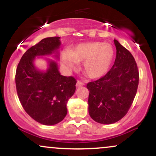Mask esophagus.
Masks as SVG:
<instances>
[{
  "label": "esophagus",
  "instance_id": "1",
  "mask_svg": "<svg viewBox=\"0 0 156 156\" xmlns=\"http://www.w3.org/2000/svg\"><path fill=\"white\" fill-rule=\"evenodd\" d=\"M83 82H82L81 80H78V81H77V83H76V87H82V86H83Z\"/></svg>",
  "mask_w": 156,
  "mask_h": 156
}]
</instances>
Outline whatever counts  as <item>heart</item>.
<instances>
[{"mask_svg":"<svg viewBox=\"0 0 156 156\" xmlns=\"http://www.w3.org/2000/svg\"><path fill=\"white\" fill-rule=\"evenodd\" d=\"M112 44L101 42L80 44L72 51L66 50L62 54L63 63L69 69H76L78 62H83V70L92 78L104 76L110 69L114 58Z\"/></svg>","mask_w":156,"mask_h":156,"instance_id":"b5f03b06","label":"heart"}]
</instances>
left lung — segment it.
<instances>
[{
    "label": "left lung",
    "mask_w": 156,
    "mask_h": 156,
    "mask_svg": "<svg viewBox=\"0 0 156 156\" xmlns=\"http://www.w3.org/2000/svg\"><path fill=\"white\" fill-rule=\"evenodd\" d=\"M114 41L117 55L112 69L87 85L89 115L101 124H112L125 117L139 85V69L133 56L117 40Z\"/></svg>",
    "instance_id": "obj_1"
}]
</instances>
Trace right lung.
I'll return each instance as SVG.
<instances>
[{
	"mask_svg": "<svg viewBox=\"0 0 156 156\" xmlns=\"http://www.w3.org/2000/svg\"><path fill=\"white\" fill-rule=\"evenodd\" d=\"M59 39V37L44 38L27 50L16 70V89L21 105L32 119L45 125L63 120L67 113V101L76 89V78L62 76L53 61L49 62L46 72L37 70L34 65L36 56L56 51Z\"/></svg>",
	"mask_w": 156,
	"mask_h": 156,
	"instance_id": "1",
	"label": "right lung"
}]
</instances>
